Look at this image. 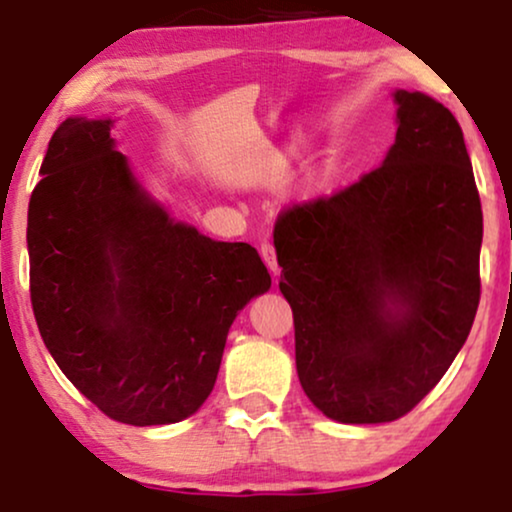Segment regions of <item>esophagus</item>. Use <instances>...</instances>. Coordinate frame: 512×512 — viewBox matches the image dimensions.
<instances>
[{
    "mask_svg": "<svg viewBox=\"0 0 512 512\" xmlns=\"http://www.w3.org/2000/svg\"><path fill=\"white\" fill-rule=\"evenodd\" d=\"M260 255H262L264 264H267V267H269V272H272L274 276H279V264H276V250H274V245L269 243V240H264V243L260 245Z\"/></svg>",
    "mask_w": 512,
    "mask_h": 512,
    "instance_id": "esophagus-1",
    "label": "esophagus"
}]
</instances>
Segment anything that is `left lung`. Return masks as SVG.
I'll return each mask as SVG.
<instances>
[{"label":"left lung","mask_w":512,"mask_h":512,"mask_svg":"<svg viewBox=\"0 0 512 512\" xmlns=\"http://www.w3.org/2000/svg\"><path fill=\"white\" fill-rule=\"evenodd\" d=\"M395 101L383 166L274 223L298 380L342 424L409 414L467 342L481 296L484 216L462 127L424 93Z\"/></svg>","instance_id":"8db88e82"}]
</instances>
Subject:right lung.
<instances>
[{
    "label": "right lung",
    "instance_id": "add662e5",
    "mask_svg": "<svg viewBox=\"0 0 512 512\" xmlns=\"http://www.w3.org/2000/svg\"><path fill=\"white\" fill-rule=\"evenodd\" d=\"M110 127L69 117L52 134L28 204L33 315L105 416L175 424L214 390L238 310L272 276L252 245L211 240L151 202Z\"/></svg>",
    "mask_w": 512,
    "mask_h": 512
}]
</instances>
